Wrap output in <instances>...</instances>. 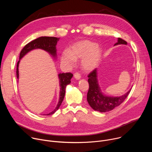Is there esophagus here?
I'll return each mask as SVG.
<instances>
[{
  "label": "esophagus",
  "instance_id": "obj_1",
  "mask_svg": "<svg viewBox=\"0 0 152 152\" xmlns=\"http://www.w3.org/2000/svg\"><path fill=\"white\" fill-rule=\"evenodd\" d=\"M74 76H75V77L76 79H80V77H81V76H80V73H79L78 72H76L75 74H74Z\"/></svg>",
  "mask_w": 152,
  "mask_h": 152
}]
</instances>
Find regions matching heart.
Masks as SVG:
<instances>
[{
  "instance_id": "heart-1",
  "label": "heart",
  "mask_w": 152,
  "mask_h": 152,
  "mask_svg": "<svg viewBox=\"0 0 152 152\" xmlns=\"http://www.w3.org/2000/svg\"><path fill=\"white\" fill-rule=\"evenodd\" d=\"M101 50L94 42L85 40L75 43L67 52H64L61 59L68 66H72L75 59L82 58V66L85 70L94 69L100 61Z\"/></svg>"
}]
</instances>
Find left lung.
Instances as JSON below:
<instances>
[{"label": "left lung", "instance_id": "obj_1", "mask_svg": "<svg viewBox=\"0 0 152 152\" xmlns=\"http://www.w3.org/2000/svg\"><path fill=\"white\" fill-rule=\"evenodd\" d=\"M127 42L118 38L115 45H126ZM89 90L87 93V101L90 106L95 111L105 113L113 110L121 104L131 92L130 90L125 94L120 97H110L104 95L101 91L97 79V69L93 70L88 75Z\"/></svg>", "mask_w": 152, "mask_h": 152}]
</instances>
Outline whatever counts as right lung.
I'll return each mask as SVG.
<instances>
[{
    "mask_svg": "<svg viewBox=\"0 0 152 152\" xmlns=\"http://www.w3.org/2000/svg\"><path fill=\"white\" fill-rule=\"evenodd\" d=\"M59 38L52 37H39L27 44L23 49L21 50L20 53L19 59H20L23 56H25L29 51L35 49H41L47 51L50 54L53 56L56 55V45L57 42L59 41ZM20 60L17 62V70L16 75L18 79V64ZM59 86H60V96L59 102L55 107V109L51 113L46 114V115H49L54 114L61 106L65 96V92H66V86L70 83V79L73 76V74L71 73H60L59 74Z\"/></svg>",
    "mask_w": 152,
    "mask_h": 152,
    "instance_id": "right-lung-1",
    "label": "right lung"
}]
</instances>
